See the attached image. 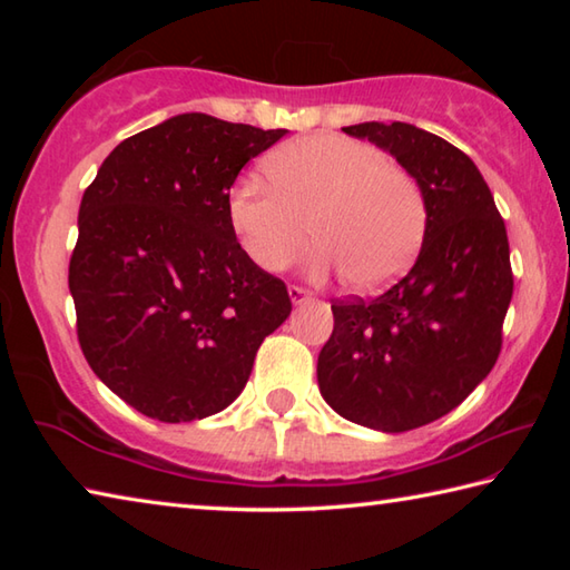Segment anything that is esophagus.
Listing matches in <instances>:
<instances>
[{"label": "esophagus", "instance_id": "34e87169", "mask_svg": "<svg viewBox=\"0 0 570 570\" xmlns=\"http://www.w3.org/2000/svg\"><path fill=\"white\" fill-rule=\"evenodd\" d=\"M288 296H292V304H304L312 298V292H306L304 286H288Z\"/></svg>", "mask_w": 570, "mask_h": 570}]
</instances>
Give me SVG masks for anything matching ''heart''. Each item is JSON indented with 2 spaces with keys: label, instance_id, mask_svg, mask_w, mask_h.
Wrapping results in <instances>:
<instances>
[{
  "label": "heart",
  "instance_id": "heart-1",
  "mask_svg": "<svg viewBox=\"0 0 570 570\" xmlns=\"http://www.w3.org/2000/svg\"><path fill=\"white\" fill-rule=\"evenodd\" d=\"M272 186L240 178L226 198L238 246L268 274L286 272L320 240L314 276L346 274L360 292H380L407 272L428 226V206L412 173L380 148L346 135H312L266 160Z\"/></svg>",
  "mask_w": 570,
  "mask_h": 570
}]
</instances>
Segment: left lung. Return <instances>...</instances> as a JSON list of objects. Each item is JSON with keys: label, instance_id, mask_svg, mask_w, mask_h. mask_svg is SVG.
<instances>
[{"label": "left lung", "instance_id": "8db88e82", "mask_svg": "<svg viewBox=\"0 0 570 570\" xmlns=\"http://www.w3.org/2000/svg\"><path fill=\"white\" fill-rule=\"evenodd\" d=\"M392 153L420 183L417 262L387 292L332 302L322 397L344 420L407 432L455 410L493 370L513 298L505 220L465 153L407 122L342 128Z\"/></svg>", "mask_w": 570, "mask_h": 570}]
</instances>
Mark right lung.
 I'll return each instance as SVG.
<instances>
[{
  "instance_id": "1",
  "label": "right lung",
  "mask_w": 570,
  "mask_h": 570,
  "mask_svg": "<svg viewBox=\"0 0 570 570\" xmlns=\"http://www.w3.org/2000/svg\"><path fill=\"white\" fill-rule=\"evenodd\" d=\"M284 135L183 112L122 140L85 190L70 258L77 340L146 417L226 410L292 314L286 284L250 262L226 218L240 168Z\"/></svg>"
}]
</instances>
